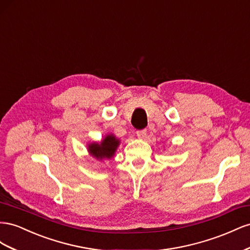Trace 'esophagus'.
Wrapping results in <instances>:
<instances>
[{
    "label": "esophagus",
    "mask_w": 250,
    "mask_h": 250,
    "mask_svg": "<svg viewBox=\"0 0 250 250\" xmlns=\"http://www.w3.org/2000/svg\"><path fill=\"white\" fill-rule=\"evenodd\" d=\"M137 137L140 139H145L146 136V130H139L137 131Z\"/></svg>",
    "instance_id": "esophagus-1"
}]
</instances>
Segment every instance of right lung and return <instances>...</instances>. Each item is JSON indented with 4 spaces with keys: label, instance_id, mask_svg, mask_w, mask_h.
I'll use <instances>...</instances> for the list:
<instances>
[{
    "label": "right lung",
    "instance_id": "1",
    "mask_svg": "<svg viewBox=\"0 0 250 250\" xmlns=\"http://www.w3.org/2000/svg\"><path fill=\"white\" fill-rule=\"evenodd\" d=\"M119 145V140L114 135H109L101 145L93 144L89 146V152L96 158H111Z\"/></svg>",
    "mask_w": 250,
    "mask_h": 250
}]
</instances>
